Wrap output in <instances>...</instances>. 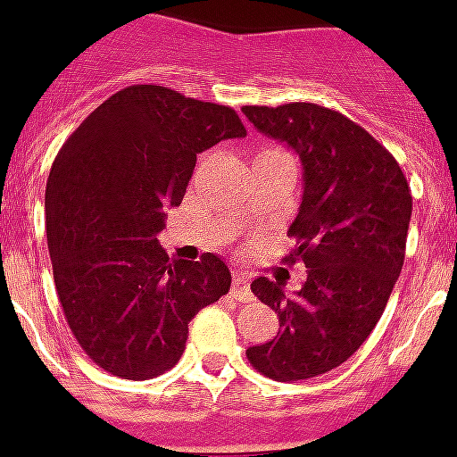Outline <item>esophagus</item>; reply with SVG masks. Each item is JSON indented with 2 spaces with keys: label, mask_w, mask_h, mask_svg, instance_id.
<instances>
[{
  "label": "esophagus",
  "mask_w": 457,
  "mask_h": 457,
  "mask_svg": "<svg viewBox=\"0 0 457 457\" xmlns=\"http://www.w3.org/2000/svg\"><path fill=\"white\" fill-rule=\"evenodd\" d=\"M233 297L236 300H252V288H249V278L242 272L233 274Z\"/></svg>",
  "instance_id": "obj_1"
}]
</instances>
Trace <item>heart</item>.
Here are the masks:
<instances>
[{
  "mask_svg": "<svg viewBox=\"0 0 457 457\" xmlns=\"http://www.w3.org/2000/svg\"><path fill=\"white\" fill-rule=\"evenodd\" d=\"M258 153H284V151H278V148L268 146V148H261V151H258Z\"/></svg>",
  "mask_w": 457,
  "mask_h": 457,
  "instance_id": "obj_1",
  "label": "heart"
}]
</instances>
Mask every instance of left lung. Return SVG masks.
<instances>
[{"label": "left lung", "mask_w": 457, "mask_h": 457, "mask_svg": "<svg viewBox=\"0 0 457 457\" xmlns=\"http://www.w3.org/2000/svg\"><path fill=\"white\" fill-rule=\"evenodd\" d=\"M263 135L300 155L304 192L286 263L306 281L286 295L258 277L252 293L274 309L278 332L247 350L249 364L277 382L316 378L341 366L369 338L405 261L411 194L405 173L378 139L334 109L313 103L242 107Z\"/></svg>", "instance_id": "left-lung-1"}]
</instances>
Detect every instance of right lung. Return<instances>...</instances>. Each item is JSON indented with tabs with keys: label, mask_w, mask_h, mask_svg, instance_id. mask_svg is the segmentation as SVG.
<instances>
[{
	"label": "right lung",
	"mask_w": 457,
	"mask_h": 457,
	"mask_svg": "<svg viewBox=\"0 0 457 457\" xmlns=\"http://www.w3.org/2000/svg\"><path fill=\"white\" fill-rule=\"evenodd\" d=\"M245 135L236 109L135 84L93 109L56 153L46 187L56 295L72 337L107 373L148 379L173 369L189 320L231 288L220 256L171 263L157 233L196 155Z\"/></svg>",
	"instance_id": "1"
}]
</instances>
